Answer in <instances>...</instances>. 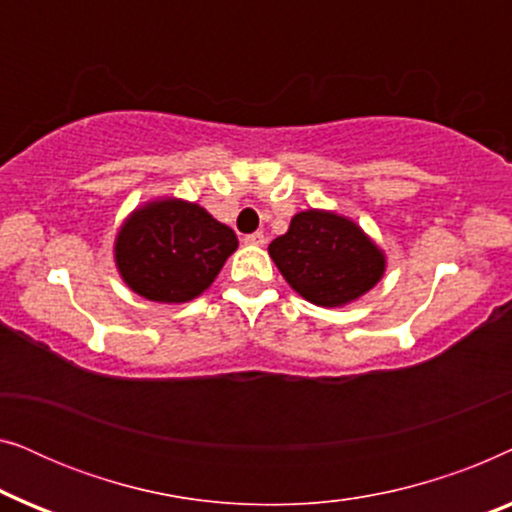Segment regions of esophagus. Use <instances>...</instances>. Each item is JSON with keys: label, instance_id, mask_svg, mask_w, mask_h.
<instances>
[{"label": "esophagus", "instance_id": "obj_1", "mask_svg": "<svg viewBox=\"0 0 512 512\" xmlns=\"http://www.w3.org/2000/svg\"><path fill=\"white\" fill-rule=\"evenodd\" d=\"M244 244H251V247H263V244H265V235H263V233L244 235Z\"/></svg>", "mask_w": 512, "mask_h": 512}]
</instances>
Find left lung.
I'll return each instance as SVG.
<instances>
[{
    "mask_svg": "<svg viewBox=\"0 0 512 512\" xmlns=\"http://www.w3.org/2000/svg\"><path fill=\"white\" fill-rule=\"evenodd\" d=\"M268 254L291 289L319 307L354 303L387 270V256L359 223L328 209L298 212Z\"/></svg>",
    "mask_w": 512,
    "mask_h": 512,
    "instance_id": "1",
    "label": "left lung"
}]
</instances>
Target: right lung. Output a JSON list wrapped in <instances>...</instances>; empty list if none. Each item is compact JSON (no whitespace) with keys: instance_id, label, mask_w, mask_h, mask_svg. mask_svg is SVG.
Here are the masks:
<instances>
[{"instance_id":"right-lung-1","label":"right lung","mask_w":512,"mask_h":512,"mask_svg":"<svg viewBox=\"0 0 512 512\" xmlns=\"http://www.w3.org/2000/svg\"><path fill=\"white\" fill-rule=\"evenodd\" d=\"M237 249V235L205 207L160 198L137 207L114 242L118 275L137 296L179 305L198 298Z\"/></svg>"}]
</instances>
